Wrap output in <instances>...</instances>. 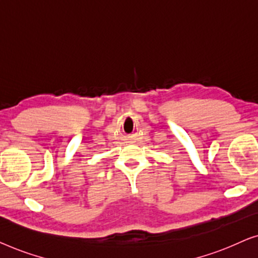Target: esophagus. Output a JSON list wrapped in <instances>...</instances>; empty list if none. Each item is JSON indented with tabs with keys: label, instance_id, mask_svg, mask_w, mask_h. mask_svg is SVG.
I'll return each mask as SVG.
<instances>
[{
	"label": "esophagus",
	"instance_id": "34e87169",
	"mask_svg": "<svg viewBox=\"0 0 258 258\" xmlns=\"http://www.w3.org/2000/svg\"><path fill=\"white\" fill-rule=\"evenodd\" d=\"M136 138H134V137H128L127 138V141H128V143H136Z\"/></svg>",
	"mask_w": 258,
	"mask_h": 258
}]
</instances>
